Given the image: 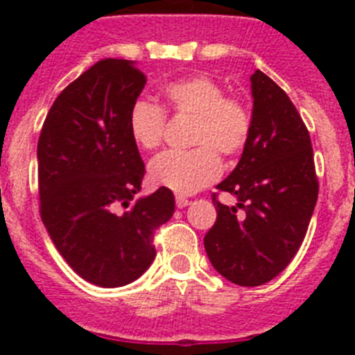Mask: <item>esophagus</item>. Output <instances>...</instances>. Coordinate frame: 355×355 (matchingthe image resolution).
I'll use <instances>...</instances> for the list:
<instances>
[{
  "instance_id": "esophagus-1",
  "label": "esophagus",
  "mask_w": 355,
  "mask_h": 355,
  "mask_svg": "<svg viewBox=\"0 0 355 355\" xmlns=\"http://www.w3.org/2000/svg\"><path fill=\"white\" fill-rule=\"evenodd\" d=\"M188 205H190V199H187L183 196H175V206L178 208H187Z\"/></svg>"
}]
</instances>
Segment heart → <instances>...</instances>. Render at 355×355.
<instances>
[{
	"label": "heart",
	"instance_id": "heart-1",
	"mask_svg": "<svg viewBox=\"0 0 355 355\" xmlns=\"http://www.w3.org/2000/svg\"><path fill=\"white\" fill-rule=\"evenodd\" d=\"M224 89L208 76H190L162 89L165 112L192 117L188 137L190 150H168L149 163V180L156 187L187 196L208 187L220 175L222 158H234L247 147L252 117L243 103L224 96ZM165 112L149 101H137L130 110V135L139 147L153 150L162 146Z\"/></svg>",
	"mask_w": 355,
	"mask_h": 355
}]
</instances>
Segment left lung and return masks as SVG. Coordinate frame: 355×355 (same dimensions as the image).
Here are the masks:
<instances>
[{
    "mask_svg": "<svg viewBox=\"0 0 355 355\" xmlns=\"http://www.w3.org/2000/svg\"><path fill=\"white\" fill-rule=\"evenodd\" d=\"M252 83V133L236 168L216 184L236 197L225 206L213 193L216 220L205 236L215 270L238 286L279 275L302 245L318 199L309 131L290 97L265 72Z\"/></svg>",
    "mask_w": 355,
    "mask_h": 355,
    "instance_id": "1",
    "label": "left lung"
}]
</instances>
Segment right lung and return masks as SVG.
Returning <instances> with one entry per match:
<instances>
[{"label": "right lung", "mask_w": 355, "mask_h": 355, "mask_svg": "<svg viewBox=\"0 0 355 355\" xmlns=\"http://www.w3.org/2000/svg\"><path fill=\"white\" fill-rule=\"evenodd\" d=\"M144 85L133 62L99 60L56 97L37 144L40 218L72 270L101 288L149 268L153 234L175 208L168 188L135 199L146 167L128 119Z\"/></svg>", "instance_id": "obj_1"}]
</instances>
